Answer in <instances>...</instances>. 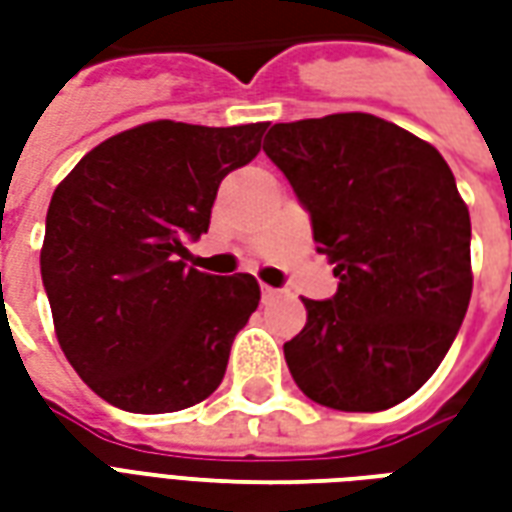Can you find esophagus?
Returning a JSON list of instances; mask_svg holds the SVG:
<instances>
[{
    "mask_svg": "<svg viewBox=\"0 0 512 512\" xmlns=\"http://www.w3.org/2000/svg\"><path fill=\"white\" fill-rule=\"evenodd\" d=\"M279 293H282V290H277V288H268V285H263V301L277 299Z\"/></svg>",
    "mask_w": 512,
    "mask_h": 512,
    "instance_id": "34e87169",
    "label": "esophagus"
}]
</instances>
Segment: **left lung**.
I'll return each instance as SVG.
<instances>
[{
    "instance_id": "1",
    "label": "left lung",
    "mask_w": 512,
    "mask_h": 512,
    "mask_svg": "<svg viewBox=\"0 0 512 512\" xmlns=\"http://www.w3.org/2000/svg\"><path fill=\"white\" fill-rule=\"evenodd\" d=\"M340 279L285 343L304 395L384 411L425 384L472 299V222L441 153L365 112L277 123L263 142Z\"/></svg>"
}]
</instances>
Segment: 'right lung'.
<instances>
[{
    "label": "right lung",
    "instance_id": "1",
    "mask_svg": "<svg viewBox=\"0 0 512 512\" xmlns=\"http://www.w3.org/2000/svg\"><path fill=\"white\" fill-rule=\"evenodd\" d=\"M266 128L145 123L93 147L54 191L43 288L60 348L106 403L164 414L222 384L260 285L186 266V241L208 233L219 183Z\"/></svg>",
    "mask_w": 512,
    "mask_h": 512
}]
</instances>
